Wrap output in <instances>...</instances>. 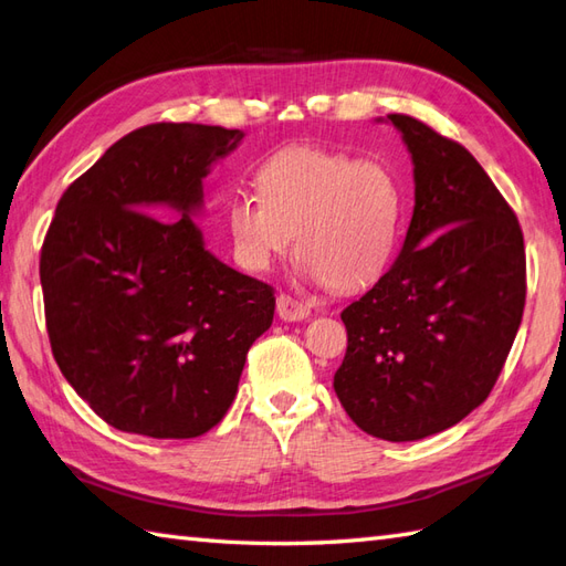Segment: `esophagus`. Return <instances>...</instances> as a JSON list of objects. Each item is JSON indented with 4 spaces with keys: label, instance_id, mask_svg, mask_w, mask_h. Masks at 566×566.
Masks as SVG:
<instances>
[{
    "label": "esophagus",
    "instance_id": "1",
    "mask_svg": "<svg viewBox=\"0 0 566 566\" xmlns=\"http://www.w3.org/2000/svg\"><path fill=\"white\" fill-rule=\"evenodd\" d=\"M276 314L282 321H304L311 316V308L290 294H280L276 296Z\"/></svg>",
    "mask_w": 566,
    "mask_h": 566
}]
</instances>
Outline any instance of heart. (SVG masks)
<instances>
[{
  "mask_svg": "<svg viewBox=\"0 0 566 566\" xmlns=\"http://www.w3.org/2000/svg\"><path fill=\"white\" fill-rule=\"evenodd\" d=\"M260 197L240 195L226 209L238 262L268 272L292 248L302 270L338 292L377 282L401 235L399 179L379 160L345 150L294 146L255 172Z\"/></svg>",
  "mask_w": 566,
  "mask_h": 566,
  "instance_id": "obj_1",
  "label": "heart"
}]
</instances>
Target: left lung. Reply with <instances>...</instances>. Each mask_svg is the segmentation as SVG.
<instances>
[{"mask_svg": "<svg viewBox=\"0 0 566 566\" xmlns=\"http://www.w3.org/2000/svg\"><path fill=\"white\" fill-rule=\"evenodd\" d=\"M413 160L416 207L391 270L347 306L333 389L357 428L389 442L460 423L494 389L525 306L513 209L460 143L389 114Z\"/></svg>", "mask_w": 566, "mask_h": 566, "instance_id": "left-lung-1", "label": "left lung"}]
</instances>
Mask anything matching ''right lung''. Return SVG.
Masks as SVG:
<instances>
[{"label": "right lung", "instance_id": "1", "mask_svg": "<svg viewBox=\"0 0 566 566\" xmlns=\"http://www.w3.org/2000/svg\"><path fill=\"white\" fill-rule=\"evenodd\" d=\"M243 136L143 126L57 201L41 250L48 338L72 389L116 430L203 436L231 408L250 345L272 326V286L211 255L191 219L203 177Z\"/></svg>", "mask_w": 566, "mask_h": 566}]
</instances>
